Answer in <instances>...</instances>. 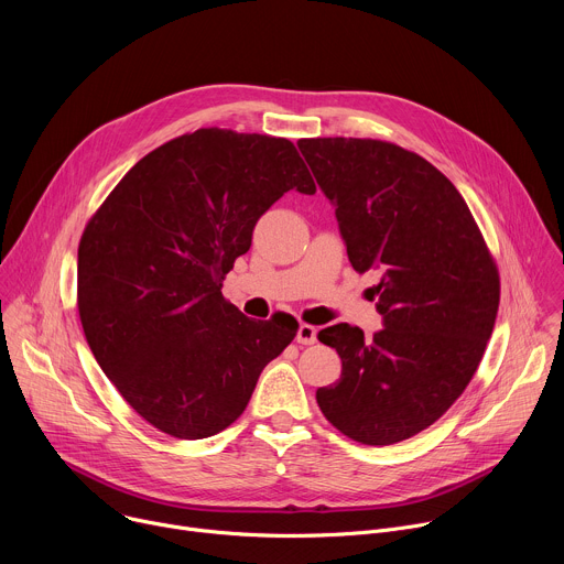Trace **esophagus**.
<instances>
[{
	"mask_svg": "<svg viewBox=\"0 0 564 564\" xmlns=\"http://www.w3.org/2000/svg\"><path fill=\"white\" fill-rule=\"evenodd\" d=\"M316 341V328L310 324H301L296 330V344L301 346H312Z\"/></svg>",
	"mask_w": 564,
	"mask_h": 564,
	"instance_id": "34e87169",
	"label": "esophagus"
}]
</instances>
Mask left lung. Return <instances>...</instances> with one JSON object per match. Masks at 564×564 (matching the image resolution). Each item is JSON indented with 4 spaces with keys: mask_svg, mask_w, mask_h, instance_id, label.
<instances>
[{
    "mask_svg": "<svg viewBox=\"0 0 564 564\" xmlns=\"http://www.w3.org/2000/svg\"><path fill=\"white\" fill-rule=\"evenodd\" d=\"M303 158L339 220L352 268L383 328L318 333L341 357L316 390L326 420L355 442L388 446L437 422L473 379L496 326L498 265L455 185L422 155L370 138H303Z\"/></svg>",
    "mask_w": 564,
    "mask_h": 564,
    "instance_id": "1",
    "label": "left lung"
}]
</instances>
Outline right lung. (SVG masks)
<instances>
[{"label": "right lung", "mask_w": 564, "mask_h": 564, "mask_svg": "<svg viewBox=\"0 0 564 564\" xmlns=\"http://www.w3.org/2000/svg\"><path fill=\"white\" fill-rule=\"evenodd\" d=\"M314 181L285 138L198 129L160 144L91 216L77 250L89 348L151 426L203 440L243 415L292 318L254 321L220 288L257 220Z\"/></svg>", "instance_id": "add662e5"}]
</instances>
